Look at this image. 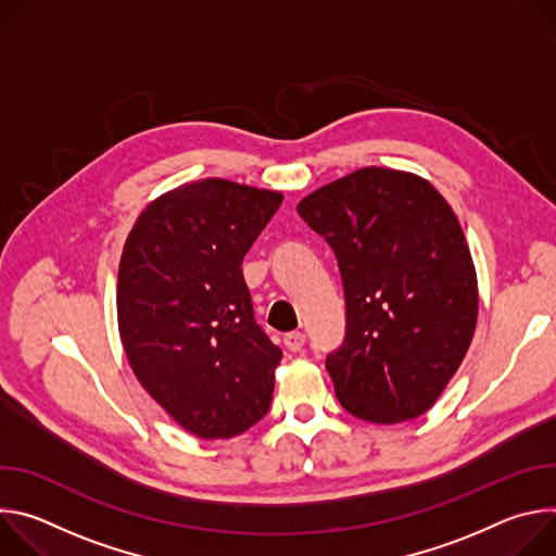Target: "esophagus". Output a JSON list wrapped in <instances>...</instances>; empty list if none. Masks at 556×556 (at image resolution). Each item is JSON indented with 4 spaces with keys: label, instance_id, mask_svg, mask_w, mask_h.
<instances>
[{
    "label": "esophagus",
    "instance_id": "obj_1",
    "mask_svg": "<svg viewBox=\"0 0 556 556\" xmlns=\"http://www.w3.org/2000/svg\"><path fill=\"white\" fill-rule=\"evenodd\" d=\"M283 345L290 350V352H299L303 345H305V334L301 332H290L283 337Z\"/></svg>",
    "mask_w": 556,
    "mask_h": 556
}]
</instances>
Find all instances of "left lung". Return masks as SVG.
Instances as JSON below:
<instances>
[{
	"instance_id": "left-lung-1",
	"label": "left lung",
	"mask_w": 556,
	"mask_h": 556,
	"mask_svg": "<svg viewBox=\"0 0 556 556\" xmlns=\"http://www.w3.org/2000/svg\"><path fill=\"white\" fill-rule=\"evenodd\" d=\"M296 211L343 279L345 339L326 358L339 403L378 425L422 416L478 324V275L453 208L416 174L365 167Z\"/></svg>"
}]
</instances>
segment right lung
<instances>
[{
  "instance_id": "1",
  "label": "right lung",
  "mask_w": 556,
  "mask_h": 556,
  "mask_svg": "<svg viewBox=\"0 0 556 556\" xmlns=\"http://www.w3.org/2000/svg\"><path fill=\"white\" fill-rule=\"evenodd\" d=\"M281 202L204 178L155 198L125 242L116 309L127 361L198 438L244 433L270 409L283 354L255 321L242 260Z\"/></svg>"
}]
</instances>
